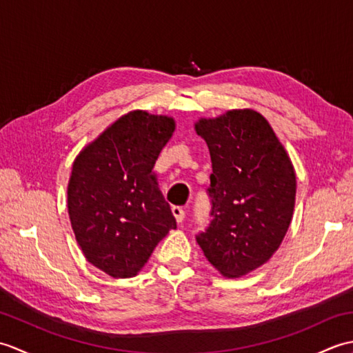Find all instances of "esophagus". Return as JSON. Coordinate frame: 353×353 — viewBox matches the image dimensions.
<instances>
[{
    "mask_svg": "<svg viewBox=\"0 0 353 353\" xmlns=\"http://www.w3.org/2000/svg\"><path fill=\"white\" fill-rule=\"evenodd\" d=\"M172 215L176 216L177 223H182L185 220V209L182 206H172Z\"/></svg>",
    "mask_w": 353,
    "mask_h": 353,
    "instance_id": "obj_1",
    "label": "esophagus"
}]
</instances>
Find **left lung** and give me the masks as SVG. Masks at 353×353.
<instances>
[{"label":"left lung","mask_w":353,"mask_h":353,"mask_svg":"<svg viewBox=\"0 0 353 353\" xmlns=\"http://www.w3.org/2000/svg\"><path fill=\"white\" fill-rule=\"evenodd\" d=\"M211 153V223L196 239L206 259L239 277L272 258L290 228L296 174L267 119L250 109L200 119Z\"/></svg>","instance_id":"1"}]
</instances>
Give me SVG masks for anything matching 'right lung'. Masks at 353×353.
Here are the masks:
<instances>
[{
	"label": "right lung",
	"mask_w": 353,
	"mask_h": 353,
	"mask_svg": "<svg viewBox=\"0 0 353 353\" xmlns=\"http://www.w3.org/2000/svg\"><path fill=\"white\" fill-rule=\"evenodd\" d=\"M174 132L168 117L133 110L74 161L68 212L86 259L112 277H133L176 219L153 176Z\"/></svg>",
	"instance_id": "obj_1"
}]
</instances>
